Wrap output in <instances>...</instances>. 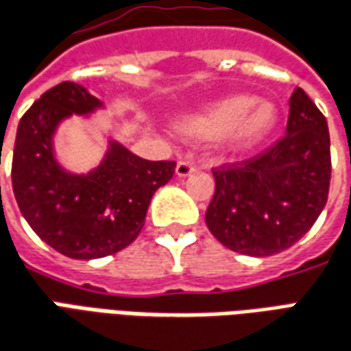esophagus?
Here are the masks:
<instances>
[{
  "mask_svg": "<svg viewBox=\"0 0 351 351\" xmlns=\"http://www.w3.org/2000/svg\"><path fill=\"white\" fill-rule=\"evenodd\" d=\"M193 171H195V167H193V163H190V161H184V159H180V161L176 163V176H180V178L192 175Z\"/></svg>",
  "mask_w": 351,
  "mask_h": 351,
  "instance_id": "1",
  "label": "esophagus"
}]
</instances>
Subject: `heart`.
<instances>
[{"label":"heart","instance_id":"heart-1","mask_svg":"<svg viewBox=\"0 0 351 351\" xmlns=\"http://www.w3.org/2000/svg\"><path fill=\"white\" fill-rule=\"evenodd\" d=\"M278 112L269 102H254L249 95L213 100L178 119L176 129L190 141H226L235 152L252 148L274 129Z\"/></svg>","mask_w":351,"mask_h":351}]
</instances>
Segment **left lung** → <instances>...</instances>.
Returning <instances> with one entry per match:
<instances>
[{
    "mask_svg": "<svg viewBox=\"0 0 351 351\" xmlns=\"http://www.w3.org/2000/svg\"><path fill=\"white\" fill-rule=\"evenodd\" d=\"M285 134L252 158L215 169L205 222L220 243L269 256L302 237L327 203L330 141L327 119L296 87Z\"/></svg>",
    "mask_w": 351,
    "mask_h": 351,
    "instance_id": "1",
    "label": "left lung"
}]
</instances>
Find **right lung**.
Masks as SVG:
<instances>
[{"instance_id": "add662e5", "label": "right lung", "mask_w": 351, "mask_h": 351, "mask_svg": "<svg viewBox=\"0 0 351 351\" xmlns=\"http://www.w3.org/2000/svg\"><path fill=\"white\" fill-rule=\"evenodd\" d=\"M102 106L73 82L43 93L22 116L14 141V199L22 217L55 251L70 258H102L131 245L141 234L152 195L175 175V161H148L110 141L106 156L87 175L58 165L53 136L72 114Z\"/></svg>"}]
</instances>
